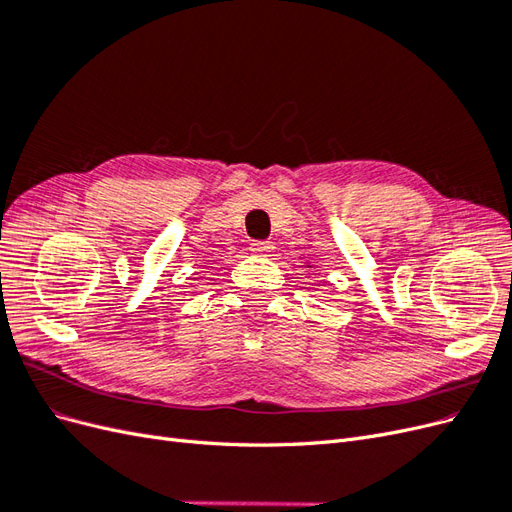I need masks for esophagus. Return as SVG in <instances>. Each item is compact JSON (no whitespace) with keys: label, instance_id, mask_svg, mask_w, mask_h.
<instances>
[{"label":"esophagus","instance_id":"obj_1","mask_svg":"<svg viewBox=\"0 0 512 512\" xmlns=\"http://www.w3.org/2000/svg\"><path fill=\"white\" fill-rule=\"evenodd\" d=\"M250 250H252V254H256V256H267V254L273 252V243H271V241H254V243L250 245Z\"/></svg>","mask_w":512,"mask_h":512}]
</instances>
